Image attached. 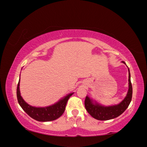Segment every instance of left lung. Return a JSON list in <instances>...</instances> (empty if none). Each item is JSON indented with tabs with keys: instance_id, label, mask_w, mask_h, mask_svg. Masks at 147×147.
<instances>
[{
	"instance_id": "left-lung-1",
	"label": "left lung",
	"mask_w": 147,
	"mask_h": 147,
	"mask_svg": "<svg viewBox=\"0 0 147 147\" xmlns=\"http://www.w3.org/2000/svg\"><path fill=\"white\" fill-rule=\"evenodd\" d=\"M124 64L125 62L123 61ZM129 71L128 82L129 89L127 95L124 98V100L120 104L117 105L111 106H103L99 105L97 103H93V100L89 98L88 96L85 99V108L88 112L93 117V118L100 121H106L117 117L121 115L130 104L132 98V86H131L130 80V73Z\"/></svg>"
}]
</instances>
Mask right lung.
<instances>
[{
  "label": "right lung",
  "mask_w": 147,
  "mask_h": 147,
  "mask_svg": "<svg viewBox=\"0 0 147 147\" xmlns=\"http://www.w3.org/2000/svg\"><path fill=\"white\" fill-rule=\"evenodd\" d=\"M19 82L17 88V97L19 105L30 117L38 121H51L59 118L63 113L67 102L70 96L73 94V93L69 94L54 105L45 108H36L30 106L21 97L19 90Z\"/></svg>",
  "instance_id": "right-lung-1"
}]
</instances>
